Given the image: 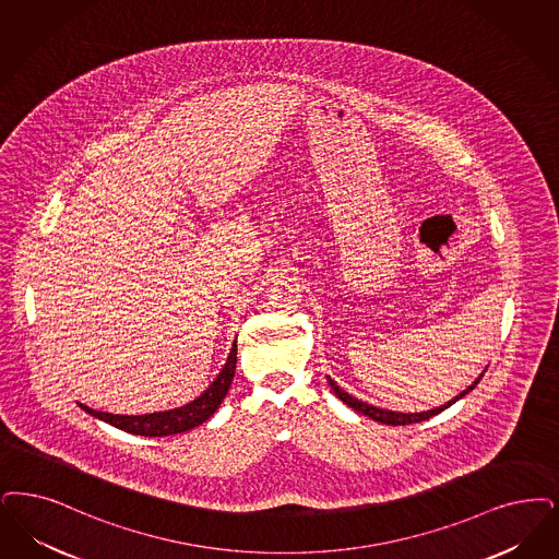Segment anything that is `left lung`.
I'll return each instance as SVG.
<instances>
[{
  "label": "left lung",
  "instance_id": "left-lung-1",
  "mask_svg": "<svg viewBox=\"0 0 559 559\" xmlns=\"http://www.w3.org/2000/svg\"><path fill=\"white\" fill-rule=\"evenodd\" d=\"M485 372H487V368L480 372V377L474 380L472 384H469L468 389H464L460 395H455L453 400H449V402L443 403V405H439V407H432V409H426V412H409V414H405V412H393V409H382V407H377V405H370V403L361 402L358 397H354V395H349L347 391H343L338 384H336L335 380L331 379V377H326L329 379V384H331V389L335 391L336 397L341 400L343 403H347L349 407H354L358 414H364V416H368V418H372V420H377L380 425H391V426H405V425H416V423H423V420H428V418H432V416H437V414H441L443 409H447L449 405H453L455 402H460L462 397H466L469 391L480 382V379L485 377Z\"/></svg>",
  "mask_w": 559,
  "mask_h": 559
}]
</instances>
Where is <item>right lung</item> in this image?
Segmentation results:
<instances>
[{
	"label": "right lung",
	"instance_id": "right-lung-1",
	"mask_svg": "<svg viewBox=\"0 0 559 559\" xmlns=\"http://www.w3.org/2000/svg\"><path fill=\"white\" fill-rule=\"evenodd\" d=\"M235 368H237V341L230 347V354L226 358L223 370L218 372V377L214 382L201 393L198 400L185 403L175 409H166V412H154V414H141V416H120V414H108V412H97L85 403H79L87 414L97 420H104L108 425L116 426L124 432H133L141 437H168V435H179L187 432L195 426L203 425L210 416H214V412L221 407L224 402L230 382L235 377Z\"/></svg>",
	"mask_w": 559,
	"mask_h": 559
}]
</instances>
